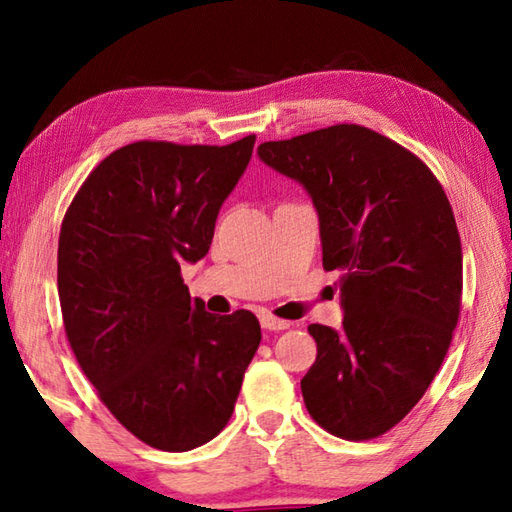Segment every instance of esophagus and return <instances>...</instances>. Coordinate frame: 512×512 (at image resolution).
Returning a JSON list of instances; mask_svg holds the SVG:
<instances>
[{
	"mask_svg": "<svg viewBox=\"0 0 512 512\" xmlns=\"http://www.w3.org/2000/svg\"><path fill=\"white\" fill-rule=\"evenodd\" d=\"M259 323H262L264 329H271V332H280V329H289V327H291L289 320L275 318V316H271V314H262V316H259Z\"/></svg>",
	"mask_w": 512,
	"mask_h": 512,
	"instance_id": "1",
	"label": "esophagus"
}]
</instances>
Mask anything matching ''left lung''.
Masks as SVG:
<instances>
[{
    "mask_svg": "<svg viewBox=\"0 0 512 512\" xmlns=\"http://www.w3.org/2000/svg\"><path fill=\"white\" fill-rule=\"evenodd\" d=\"M257 153L307 189L323 268L339 273L343 327L309 325L307 411L339 438H377L420 402L452 343L463 291L452 205L418 155L357 124Z\"/></svg>",
    "mask_w": 512,
    "mask_h": 512,
    "instance_id": "1",
    "label": "left lung"
}]
</instances>
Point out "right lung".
I'll list each match as a JSON object with an SVG mask.
<instances>
[{"label": "right lung", "instance_id": "1", "mask_svg": "<svg viewBox=\"0 0 512 512\" xmlns=\"http://www.w3.org/2000/svg\"><path fill=\"white\" fill-rule=\"evenodd\" d=\"M253 146L255 135L121 146L60 225L58 298L76 361L108 411L164 452L201 447L228 424L262 341L255 314H210L180 275L210 250Z\"/></svg>", "mask_w": 512, "mask_h": 512}]
</instances>
